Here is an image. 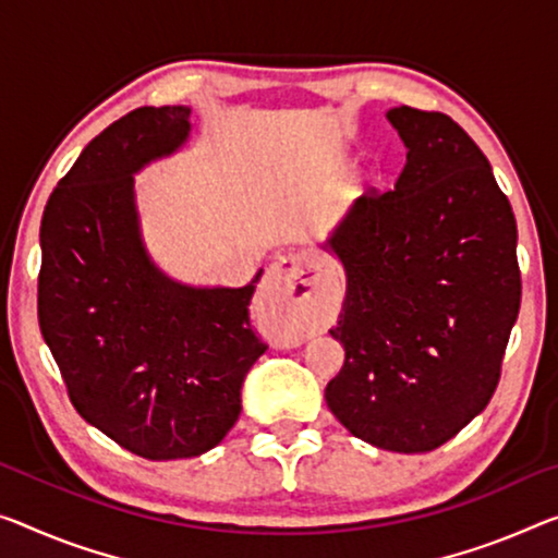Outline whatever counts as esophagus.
I'll return each mask as SVG.
<instances>
[{"label": "esophagus", "instance_id": "34e87169", "mask_svg": "<svg viewBox=\"0 0 558 558\" xmlns=\"http://www.w3.org/2000/svg\"><path fill=\"white\" fill-rule=\"evenodd\" d=\"M316 264L306 254L279 256L269 271V291L274 296L294 299L296 304L308 306L316 287Z\"/></svg>", "mask_w": 558, "mask_h": 558}]
</instances>
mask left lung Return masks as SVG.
Masks as SVG:
<instances>
[{
    "instance_id": "8db88e82",
    "label": "left lung",
    "mask_w": 558,
    "mask_h": 558,
    "mask_svg": "<svg viewBox=\"0 0 558 558\" xmlns=\"http://www.w3.org/2000/svg\"><path fill=\"white\" fill-rule=\"evenodd\" d=\"M407 147L391 192L364 194L324 242L347 274L331 414L376 449L418 453L482 414L519 316L517 219L484 151L441 111L393 107Z\"/></svg>"
}]
</instances>
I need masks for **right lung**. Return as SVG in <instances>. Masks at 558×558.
Returning <instances> with one entry per match:
<instances>
[{
    "label": "right lung",
    "instance_id": "obj_1",
    "mask_svg": "<svg viewBox=\"0 0 558 558\" xmlns=\"http://www.w3.org/2000/svg\"><path fill=\"white\" fill-rule=\"evenodd\" d=\"M192 109L142 107L84 147L41 217L39 329L74 409L151 461L209 451L242 414V384L267 344L246 287H192L142 239L134 174L179 151Z\"/></svg>",
    "mask_w": 558,
    "mask_h": 558
}]
</instances>
